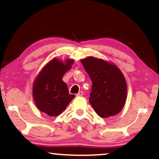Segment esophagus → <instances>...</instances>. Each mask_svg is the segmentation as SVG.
Listing matches in <instances>:
<instances>
[{"label": "esophagus", "mask_w": 159, "mask_h": 159, "mask_svg": "<svg viewBox=\"0 0 159 159\" xmlns=\"http://www.w3.org/2000/svg\"><path fill=\"white\" fill-rule=\"evenodd\" d=\"M83 95H84V92L82 91H80L78 94H76V96H77V97H80V96H83Z\"/></svg>", "instance_id": "esophagus-1"}]
</instances>
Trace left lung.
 I'll return each instance as SVG.
<instances>
[{
    "mask_svg": "<svg viewBox=\"0 0 159 159\" xmlns=\"http://www.w3.org/2000/svg\"><path fill=\"white\" fill-rule=\"evenodd\" d=\"M92 80L89 103L102 118L114 116L121 111L127 97V84L115 65L89 56L81 60Z\"/></svg>",
    "mask_w": 159,
    "mask_h": 159,
    "instance_id": "1",
    "label": "left lung"
}]
</instances>
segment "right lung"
<instances>
[{"label":"right lung","mask_w":159,"mask_h":159,"mask_svg":"<svg viewBox=\"0 0 159 159\" xmlns=\"http://www.w3.org/2000/svg\"><path fill=\"white\" fill-rule=\"evenodd\" d=\"M73 59L65 63L58 59L50 61L40 71L33 84V98L37 107L51 116L59 115L75 98L70 94L62 77L73 65Z\"/></svg>","instance_id":"obj_1"}]
</instances>
